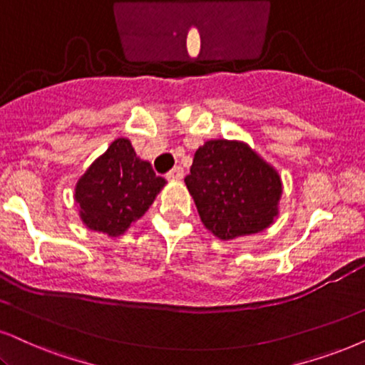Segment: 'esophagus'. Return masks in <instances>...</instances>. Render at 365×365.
I'll return each instance as SVG.
<instances>
[{
    "mask_svg": "<svg viewBox=\"0 0 365 365\" xmlns=\"http://www.w3.org/2000/svg\"><path fill=\"white\" fill-rule=\"evenodd\" d=\"M167 178L168 180H182L183 178V168L182 167H173L167 173Z\"/></svg>",
    "mask_w": 365,
    "mask_h": 365,
    "instance_id": "esophagus-1",
    "label": "esophagus"
}]
</instances>
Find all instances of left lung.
I'll list each match as a JSON object with an SVG mask.
<instances>
[{"label":"left lung","instance_id":"8db88e82","mask_svg":"<svg viewBox=\"0 0 365 365\" xmlns=\"http://www.w3.org/2000/svg\"><path fill=\"white\" fill-rule=\"evenodd\" d=\"M185 183L202 222L224 241L261 232L278 214L279 175L244 143L207 141Z\"/></svg>","mask_w":365,"mask_h":365}]
</instances>
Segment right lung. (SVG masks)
Here are the masks:
<instances>
[{
  "label": "right lung",
  "mask_w": 365,
  "mask_h": 365,
  "mask_svg": "<svg viewBox=\"0 0 365 365\" xmlns=\"http://www.w3.org/2000/svg\"><path fill=\"white\" fill-rule=\"evenodd\" d=\"M165 183L126 138H118L77 182L76 200L87 227L116 237L150 209Z\"/></svg>",
  "instance_id": "add662e5"
}]
</instances>
